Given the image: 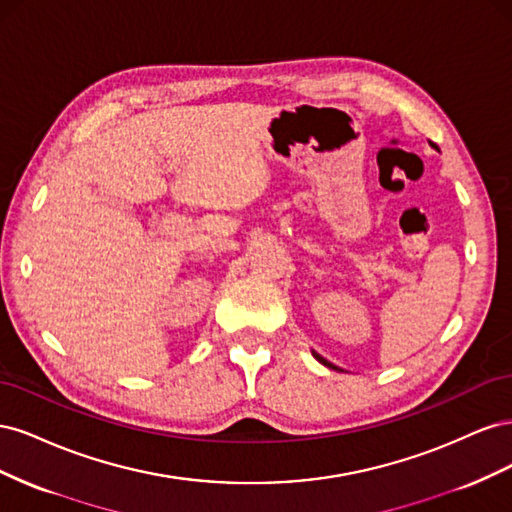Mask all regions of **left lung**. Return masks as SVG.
<instances>
[{"label": "left lung", "instance_id": "8db88e82", "mask_svg": "<svg viewBox=\"0 0 512 512\" xmlns=\"http://www.w3.org/2000/svg\"><path fill=\"white\" fill-rule=\"evenodd\" d=\"M316 359H318V361H320L322 365H327V367H335V365H331L329 361H324V359H322V356H318V354H316Z\"/></svg>", "mask_w": 512, "mask_h": 512}]
</instances>
